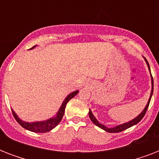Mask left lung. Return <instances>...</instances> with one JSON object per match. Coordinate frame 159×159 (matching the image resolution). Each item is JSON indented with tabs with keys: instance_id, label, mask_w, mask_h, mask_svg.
<instances>
[{
	"instance_id": "8db88e82",
	"label": "left lung",
	"mask_w": 159,
	"mask_h": 159,
	"mask_svg": "<svg viewBox=\"0 0 159 159\" xmlns=\"http://www.w3.org/2000/svg\"><path fill=\"white\" fill-rule=\"evenodd\" d=\"M144 60H145L146 62V64L148 66V68L149 70V72H150V76H151V85H152V88H151V92H150V96H149V98H148V101L147 102V104H146L145 107L143 109L142 112H141L139 115L136 116L135 118L132 119L131 120L128 121V122H125V123H123V124H120V125H116L114 126V127H107V126L104 125H102L99 122V121L97 120V118L95 117V116L93 115V113L91 111V109L89 110V117L91 119V120L93 122V124H95L96 125L98 126L99 128L102 129H104L105 131L106 132H109V133H118V132H121V131L123 130H125L127 129L130 128L132 127L133 125H135L136 124H138L139 121L143 119V117L145 115L146 111L148 110V105H149V102H150V100H151V97L153 96V77H152V74H151V71H150V67H149V64H148V61L146 60L145 57H143Z\"/></svg>"
}]
</instances>
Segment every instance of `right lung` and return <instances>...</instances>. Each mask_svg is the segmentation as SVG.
I'll return each mask as SVG.
<instances>
[{
	"label": "right lung",
	"instance_id": "obj_1",
	"mask_svg": "<svg viewBox=\"0 0 159 159\" xmlns=\"http://www.w3.org/2000/svg\"><path fill=\"white\" fill-rule=\"evenodd\" d=\"M36 47L34 46L33 48H30V49H33ZM78 90L77 91H74V92H71L70 94H68L66 97L63 102H62V105L60 106V108L58 109V111L56 113L54 116L51 117V118H48L45 120H41V121H34V122H27V121L22 120L20 117H19L15 111L12 110V113L14 115V117L16 120V121L18 122L20 125L23 128H25V129H28L30 131H32V132H35V133H46V132H48V131L52 130L53 128H55L56 126L59 124V122L61 121V120L62 119V116L64 115L65 108H66V105L70 100L73 98V97L77 95L78 93Z\"/></svg>",
	"mask_w": 159,
	"mask_h": 159
}]
</instances>
